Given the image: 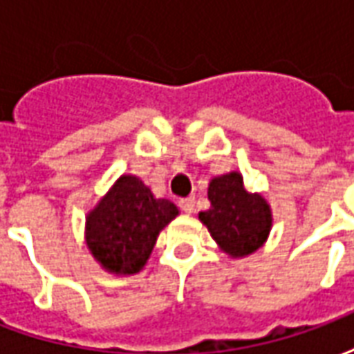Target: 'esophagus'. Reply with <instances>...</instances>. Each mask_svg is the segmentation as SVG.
I'll return each instance as SVG.
<instances>
[{
  "label": "esophagus",
  "instance_id": "1",
  "mask_svg": "<svg viewBox=\"0 0 354 354\" xmlns=\"http://www.w3.org/2000/svg\"><path fill=\"white\" fill-rule=\"evenodd\" d=\"M180 208L184 210L185 214H193V212H195V199H193V197L182 199L180 201Z\"/></svg>",
  "mask_w": 354,
  "mask_h": 354
}]
</instances>
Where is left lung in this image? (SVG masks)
<instances>
[{"label": "left lung", "instance_id": "obj_1", "mask_svg": "<svg viewBox=\"0 0 354 354\" xmlns=\"http://www.w3.org/2000/svg\"><path fill=\"white\" fill-rule=\"evenodd\" d=\"M210 208L199 212L218 248L233 260L246 258L266 245L273 212L261 193L246 192L243 174L231 170L208 184Z\"/></svg>", "mask_w": 354, "mask_h": 354}]
</instances>
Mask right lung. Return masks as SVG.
<instances>
[{
    "mask_svg": "<svg viewBox=\"0 0 354 354\" xmlns=\"http://www.w3.org/2000/svg\"><path fill=\"white\" fill-rule=\"evenodd\" d=\"M178 207L155 197L138 176L115 180L85 218V245L106 273H140L151 256L157 237L176 216Z\"/></svg>",
    "mask_w": 354,
    "mask_h": 354,
    "instance_id": "1",
    "label": "right lung"
}]
</instances>
